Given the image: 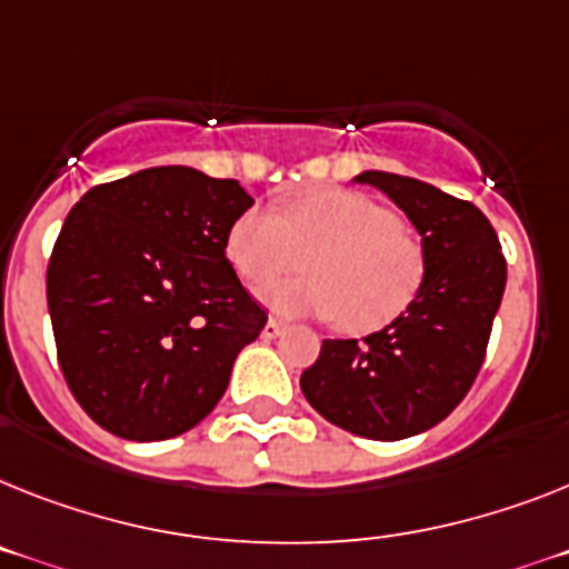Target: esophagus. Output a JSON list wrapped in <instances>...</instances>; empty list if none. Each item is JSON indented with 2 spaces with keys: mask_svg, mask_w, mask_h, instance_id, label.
Wrapping results in <instances>:
<instances>
[{
  "mask_svg": "<svg viewBox=\"0 0 569 569\" xmlns=\"http://www.w3.org/2000/svg\"><path fill=\"white\" fill-rule=\"evenodd\" d=\"M286 332V323L277 321V318H269V323L262 327V338H277Z\"/></svg>",
  "mask_w": 569,
  "mask_h": 569,
  "instance_id": "obj_1",
  "label": "esophagus"
}]
</instances>
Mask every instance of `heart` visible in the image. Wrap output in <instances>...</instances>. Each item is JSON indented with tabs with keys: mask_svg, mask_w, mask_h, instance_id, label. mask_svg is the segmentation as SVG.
<instances>
[{
	"mask_svg": "<svg viewBox=\"0 0 569 569\" xmlns=\"http://www.w3.org/2000/svg\"><path fill=\"white\" fill-rule=\"evenodd\" d=\"M228 260L251 286L309 262L307 277L262 289L280 315L336 318L347 332H376L417 300L425 251L399 213L352 190L300 196L289 211L248 208L228 231Z\"/></svg>",
	"mask_w": 569,
	"mask_h": 569,
	"instance_id": "b5f03b06",
	"label": "heart"
}]
</instances>
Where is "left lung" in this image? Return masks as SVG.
<instances>
[{
    "label": "left lung",
    "mask_w": 569,
    "mask_h": 569,
    "mask_svg": "<svg viewBox=\"0 0 569 569\" xmlns=\"http://www.w3.org/2000/svg\"><path fill=\"white\" fill-rule=\"evenodd\" d=\"M422 237L425 283L408 312L361 338H327L300 390L327 422L367 439L413 437L466 399L506 289L500 240L480 208L410 176L365 170Z\"/></svg>",
    "instance_id": "obj_1"
}]
</instances>
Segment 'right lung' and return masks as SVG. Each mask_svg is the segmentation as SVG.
<instances>
[{"label": "right lung", "instance_id": "right-lung-1", "mask_svg": "<svg viewBox=\"0 0 569 569\" xmlns=\"http://www.w3.org/2000/svg\"><path fill=\"white\" fill-rule=\"evenodd\" d=\"M254 199L237 179L150 167L86 190L46 274L57 361L109 433L170 439L222 399L269 315L226 257Z\"/></svg>", "mask_w": 569, "mask_h": 569}]
</instances>
